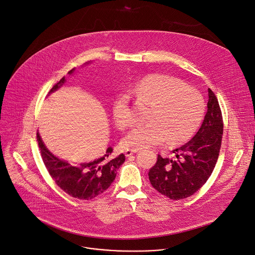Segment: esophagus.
Returning a JSON list of instances; mask_svg holds the SVG:
<instances>
[{
  "instance_id": "34e87169",
  "label": "esophagus",
  "mask_w": 255,
  "mask_h": 255,
  "mask_svg": "<svg viewBox=\"0 0 255 255\" xmlns=\"http://www.w3.org/2000/svg\"><path fill=\"white\" fill-rule=\"evenodd\" d=\"M137 152H138V150H126L125 151V156L126 157H130L131 155H133V154H135Z\"/></svg>"
}]
</instances>
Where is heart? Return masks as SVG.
<instances>
[{
  "instance_id": "1",
  "label": "heart",
  "mask_w": 255,
  "mask_h": 255,
  "mask_svg": "<svg viewBox=\"0 0 255 255\" xmlns=\"http://www.w3.org/2000/svg\"><path fill=\"white\" fill-rule=\"evenodd\" d=\"M138 99L150 103L148 123L134 126L122 139L127 150H139L162 144H179L188 140L199 127L205 111L202 95L180 80L163 74L141 79L130 89ZM113 118L119 127L132 122L129 96L120 94L113 103Z\"/></svg>"
}]
</instances>
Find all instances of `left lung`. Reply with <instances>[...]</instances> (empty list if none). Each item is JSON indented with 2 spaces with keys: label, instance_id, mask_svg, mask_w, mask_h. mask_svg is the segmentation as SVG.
<instances>
[{
  "label": "left lung",
  "instance_id": "left-lung-1",
  "mask_svg": "<svg viewBox=\"0 0 255 255\" xmlns=\"http://www.w3.org/2000/svg\"><path fill=\"white\" fill-rule=\"evenodd\" d=\"M223 134L220 107L208 89L207 112L194 137L173 150L174 158L158 155L148 173L152 186L173 200L191 196L210 177L218 159Z\"/></svg>",
  "mask_w": 255,
  "mask_h": 255
}]
</instances>
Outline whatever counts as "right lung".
Instances as JSON below:
<instances>
[{"label": "right lung", "instance_id": "right-lung-1", "mask_svg": "<svg viewBox=\"0 0 255 255\" xmlns=\"http://www.w3.org/2000/svg\"><path fill=\"white\" fill-rule=\"evenodd\" d=\"M74 72L75 69H72L68 74L72 75ZM65 82L66 79L63 77L49 94L60 89ZM37 140L44 164L53 180L70 196L79 199H92L107 190L114 181L119 167L125 161L124 154L113 157V150L108 147L100 158L74 165L54 155L43 142L39 132Z\"/></svg>", "mask_w": 255, "mask_h": 255}]
</instances>
